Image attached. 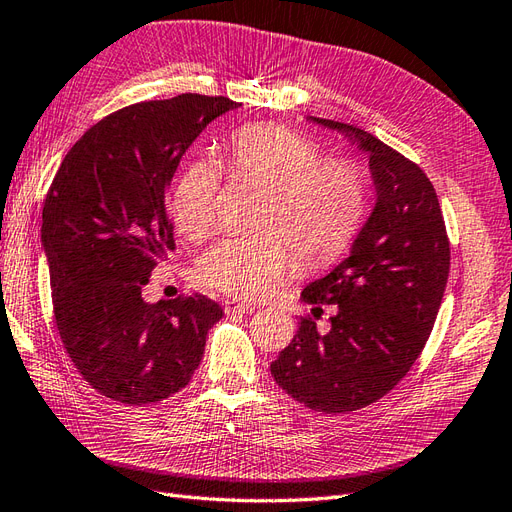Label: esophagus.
I'll return each instance as SVG.
<instances>
[{
    "mask_svg": "<svg viewBox=\"0 0 512 512\" xmlns=\"http://www.w3.org/2000/svg\"><path fill=\"white\" fill-rule=\"evenodd\" d=\"M225 309L227 311H235V313H253L257 309L255 303H248V300H240V298H227L225 300Z\"/></svg>",
    "mask_w": 512,
    "mask_h": 512,
    "instance_id": "1",
    "label": "esophagus"
}]
</instances>
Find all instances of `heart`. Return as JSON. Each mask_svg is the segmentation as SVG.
<instances>
[{
	"instance_id": "heart-1",
	"label": "heart",
	"mask_w": 512,
	"mask_h": 512,
	"mask_svg": "<svg viewBox=\"0 0 512 512\" xmlns=\"http://www.w3.org/2000/svg\"><path fill=\"white\" fill-rule=\"evenodd\" d=\"M298 131L253 123L229 138L235 181L264 186L257 222L261 231L227 235L201 257V281L235 296L272 294L298 268V254L320 266L342 255L368 207L363 170L342 157H324ZM222 173L214 162H194L177 179L170 199L175 222L192 240L214 231Z\"/></svg>"
}]
</instances>
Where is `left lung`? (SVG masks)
I'll use <instances>...</instances> for the list:
<instances>
[{"label": "left lung", "mask_w": 512, "mask_h": 512, "mask_svg": "<svg viewBox=\"0 0 512 512\" xmlns=\"http://www.w3.org/2000/svg\"><path fill=\"white\" fill-rule=\"evenodd\" d=\"M311 121L370 155L376 205L350 257L300 294L318 311L337 305L329 333L300 318L270 372L311 411L348 413L381 400L424 350L448 283L450 240L437 192L415 162L359 127Z\"/></svg>", "instance_id": "obj_1"}]
</instances>
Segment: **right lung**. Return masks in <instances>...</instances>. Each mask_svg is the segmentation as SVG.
Segmentation results:
<instances>
[{"label": "right lung", "instance_id": "obj_1", "mask_svg": "<svg viewBox=\"0 0 512 512\" xmlns=\"http://www.w3.org/2000/svg\"><path fill=\"white\" fill-rule=\"evenodd\" d=\"M227 97L186 93L108 114L64 155L43 205L51 303L64 350L114 402L151 404L190 383L222 309L203 294L147 303L175 251L166 188Z\"/></svg>", "mask_w": 512, "mask_h": 512}]
</instances>
